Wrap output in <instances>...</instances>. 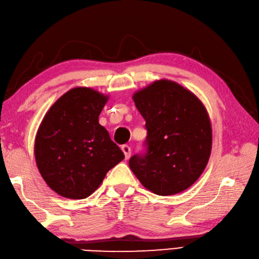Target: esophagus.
Listing matches in <instances>:
<instances>
[{
	"label": "esophagus",
	"mask_w": 259,
	"mask_h": 259,
	"mask_svg": "<svg viewBox=\"0 0 259 259\" xmlns=\"http://www.w3.org/2000/svg\"><path fill=\"white\" fill-rule=\"evenodd\" d=\"M122 151L125 155V160H128L131 156V147L128 145H123L122 146Z\"/></svg>",
	"instance_id": "obj_1"
}]
</instances>
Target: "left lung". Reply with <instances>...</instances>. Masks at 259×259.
I'll use <instances>...</instances> for the list:
<instances>
[{
	"label": "left lung",
	"instance_id": "1",
	"mask_svg": "<svg viewBox=\"0 0 259 259\" xmlns=\"http://www.w3.org/2000/svg\"><path fill=\"white\" fill-rule=\"evenodd\" d=\"M132 98L146 122L147 152L131 157V170L159 196L184 191L201 176L211 154L212 130L203 103L168 79L150 83Z\"/></svg>",
	"mask_w": 259,
	"mask_h": 259
}]
</instances>
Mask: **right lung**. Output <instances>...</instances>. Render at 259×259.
I'll return each instance as SVG.
<instances>
[{
	"instance_id": "obj_1",
	"label": "right lung",
	"mask_w": 259,
	"mask_h": 259,
	"mask_svg": "<svg viewBox=\"0 0 259 259\" xmlns=\"http://www.w3.org/2000/svg\"><path fill=\"white\" fill-rule=\"evenodd\" d=\"M109 96L89 87L63 94L36 132L34 157L48 187L67 199H85L124 160L98 117Z\"/></svg>"
}]
</instances>
